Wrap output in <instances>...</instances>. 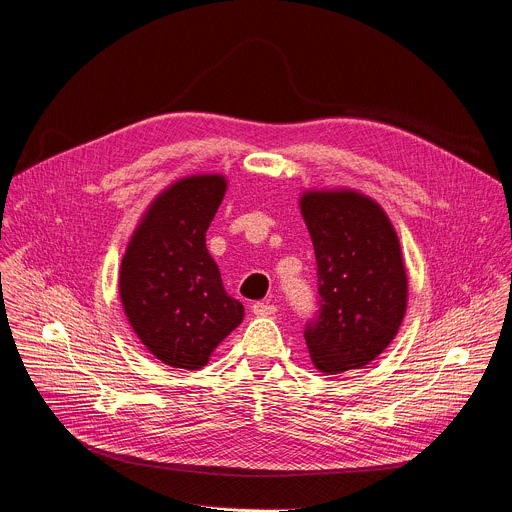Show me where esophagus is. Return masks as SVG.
Returning a JSON list of instances; mask_svg holds the SVG:
<instances>
[{
  "label": "esophagus",
  "mask_w": 512,
  "mask_h": 512,
  "mask_svg": "<svg viewBox=\"0 0 512 512\" xmlns=\"http://www.w3.org/2000/svg\"><path fill=\"white\" fill-rule=\"evenodd\" d=\"M253 313L255 315H259V317H265V315H273L275 311H277V307L273 305V303H263V301H257V303H253Z\"/></svg>",
  "instance_id": "esophagus-1"
}]
</instances>
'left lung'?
<instances>
[{
	"label": "left lung",
	"instance_id": "left-lung-1",
	"mask_svg": "<svg viewBox=\"0 0 512 512\" xmlns=\"http://www.w3.org/2000/svg\"><path fill=\"white\" fill-rule=\"evenodd\" d=\"M301 215L319 295L303 333L309 356L325 374L360 370L390 346L406 313L398 235L386 213L354 191L305 193Z\"/></svg>",
	"mask_w": 512,
	"mask_h": 512
}]
</instances>
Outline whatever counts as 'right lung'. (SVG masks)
Segmentation results:
<instances>
[{"label": "right lung", "mask_w": 512, "mask_h": 512, "mask_svg": "<svg viewBox=\"0 0 512 512\" xmlns=\"http://www.w3.org/2000/svg\"><path fill=\"white\" fill-rule=\"evenodd\" d=\"M219 175L189 177L148 209L120 265L124 313L152 356L199 370L243 321L211 259L205 233L225 197Z\"/></svg>", "instance_id": "right-lung-1"}]
</instances>
